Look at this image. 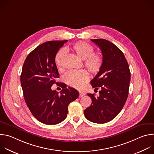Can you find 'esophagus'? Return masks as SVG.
Here are the masks:
<instances>
[{
    "instance_id": "esophagus-1",
    "label": "esophagus",
    "mask_w": 154,
    "mask_h": 154,
    "mask_svg": "<svg viewBox=\"0 0 154 154\" xmlns=\"http://www.w3.org/2000/svg\"><path fill=\"white\" fill-rule=\"evenodd\" d=\"M85 95V94L83 92H81V91H79V97H82L83 96H84Z\"/></svg>"
}]
</instances>
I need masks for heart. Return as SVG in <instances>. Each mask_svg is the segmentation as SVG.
Instances as JSON below:
<instances>
[{
    "mask_svg": "<svg viewBox=\"0 0 154 154\" xmlns=\"http://www.w3.org/2000/svg\"><path fill=\"white\" fill-rule=\"evenodd\" d=\"M71 49L80 58L85 60L84 63L87 69L92 74H97L100 70L103 58L100 52H93L94 48L90 44L85 41H78L71 46ZM65 54L63 49L56 54L54 58L55 64L60 68ZM89 79V75L85 70H72L68 72L64 76V80L68 85L77 89H81Z\"/></svg>",
    "mask_w": 154,
    "mask_h": 154,
    "instance_id": "b5f03b06",
    "label": "heart"
}]
</instances>
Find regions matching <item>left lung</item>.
<instances>
[{
  "instance_id": "obj_1",
  "label": "left lung",
  "mask_w": 154,
  "mask_h": 154,
  "mask_svg": "<svg viewBox=\"0 0 154 154\" xmlns=\"http://www.w3.org/2000/svg\"><path fill=\"white\" fill-rule=\"evenodd\" d=\"M91 41L100 49L103 62L91 80L95 89L100 88L99 96L87 94L92 103L85 109L84 114L92 122L103 124L113 119L122 109L128 94L130 72L123 52L113 43L104 39Z\"/></svg>"
}]
</instances>
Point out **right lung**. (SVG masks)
Listing matches in <instances>:
<instances>
[{
    "label": "right lung",
    "mask_w": 154,
    "mask_h": 154,
    "mask_svg": "<svg viewBox=\"0 0 154 154\" xmlns=\"http://www.w3.org/2000/svg\"><path fill=\"white\" fill-rule=\"evenodd\" d=\"M68 40L42 43L27 57L20 75V83L26 103L32 114L39 122L55 125L67 116L68 105L79 96L73 88H63L58 93L51 89L59 73L54 61L56 54Z\"/></svg>",
    "instance_id": "obj_1"
}]
</instances>
